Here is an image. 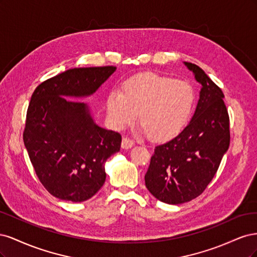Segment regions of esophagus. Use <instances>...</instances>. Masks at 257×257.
I'll return each mask as SVG.
<instances>
[{
	"mask_svg": "<svg viewBox=\"0 0 257 257\" xmlns=\"http://www.w3.org/2000/svg\"><path fill=\"white\" fill-rule=\"evenodd\" d=\"M133 146H134V142L132 141V139H130L127 137H124L122 139V143H121L122 149H131V148Z\"/></svg>",
	"mask_w": 257,
	"mask_h": 257,
	"instance_id": "1",
	"label": "esophagus"
}]
</instances>
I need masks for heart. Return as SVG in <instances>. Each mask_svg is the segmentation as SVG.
<instances>
[{
  "mask_svg": "<svg viewBox=\"0 0 257 257\" xmlns=\"http://www.w3.org/2000/svg\"><path fill=\"white\" fill-rule=\"evenodd\" d=\"M195 94L189 83L154 73L131 77L122 91L107 97V115L122 130L138 123L153 141H167L181 132L193 110Z\"/></svg>",
  "mask_w": 257,
  "mask_h": 257,
  "instance_id": "heart-1",
  "label": "heart"
}]
</instances>
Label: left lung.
<instances>
[{
	"label": "left lung",
	"instance_id": "left-lung-1",
	"mask_svg": "<svg viewBox=\"0 0 257 257\" xmlns=\"http://www.w3.org/2000/svg\"><path fill=\"white\" fill-rule=\"evenodd\" d=\"M201 84L191 121L169 142L157 146L145 175L147 189L169 205L199 196L211 182L229 147V118L222 90L199 66L184 62Z\"/></svg>",
	"mask_w": 257,
	"mask_h": 257
}]
</instances>
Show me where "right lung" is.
I'll return each instance as SVG.
<instances>
[{"label": "right lung", "mask_w": 257, "mask_h": 257, "mask_svg": "<svg viewBox=\"0 0 257 257\" xmlns=\"http://www.w3.org/2000/svg\"><path fill=\"white\" fill-rule=\"evenodd\" d=\"M115 69H68L42 82L31 97L23 142L54 197L80 203L95 195L106 180L107 159L120 151L121 135L97 125L87 103L72 100L94 94Z\"/></svg>", "instance_id": "add662e5"}]
</instances>
